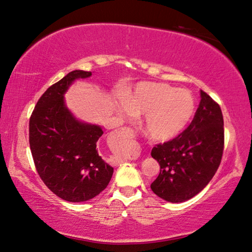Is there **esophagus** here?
Returning a JSON list of instances; mask_svg holds the SVG:
<instances>
[{
  "label": "esophagus",
  "instance_id": "1",
  "mask_svg": "<svg viewBox=\"0 0 252 252\" xmlns=\"http://www.w3.org/2000/svg\"><path fill=\"white\" fill-rule=\"evenodd\" d=\"M116 134H118L119 137H122V138H133L134 133L133 131L130 129V127H122V129H119L116 130ZM126 159H122L120 160V164L121 163H125Z\"/></svg>",
  "mask_w": 252,
  "mask_h": 252
}]
</instances>
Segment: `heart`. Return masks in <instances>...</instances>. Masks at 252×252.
I'll return each instance as SVG.
<instances>
[{"label": "heart", "mask_w": 252, "mask_h": 252, "mask_svg": "<svg viewBox=\"0 0 252 252\" xmlns=\"http://www.w3.org/2000/svg\"><path fill=\"white\" fill-rule=\"evenodd\" d=\"M119 112L126 118L145 114L142 129L146 136L155 141H168L189 126L196 113V100L188 89L144 81L127 94Z\"/></svg>", "instance_id": "b5f03b06"}]
</instances>
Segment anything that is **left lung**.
<instances>
[{
	"label": "left lung",
	"instance_id": "left-lung-1",
	"mask_svg": "<svg viewBox=\"0 0 252 252\" xmlns=\"http://www.w3.org/2000/svg\"><path fill=\"white\" fill-rule=\"evenodd\" d=\"M200 98L190 126L173 140L152 150L160 171L150 188L156 196L168 202H183L198 194L215 175L222 160V111L202 90Z\"/></svg>",
	"mask_w": 252,
	"mask_h": 252
}]
</instances>
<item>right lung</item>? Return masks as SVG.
<instances>
[{
  "label": "right lung",
  "mask_w": 252,
  "mask_h": 252,
  "mask_svg": "<svg viewBox=\"0 0 252 252\" xmlns=\"http://www.w3.org/2000/svg\"><path fill=\"white\" fill-rule=\"evenodd\" d=\"M90 76V71L74 70L52 85L29 121L30 150L40 179L52 192L70 202L96 197L114 171L96 149L102 127L74 118L64 102L70 86Z\"/></svg>",
  "instance_id": "add662e5"
}]
</instances>
